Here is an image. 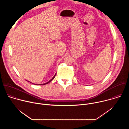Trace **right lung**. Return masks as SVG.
I'll return each instance as SVG.
<instances>
[{
  "label": "right lung",
  "instance_id": "1",
  "mask_svg": "<svg viewBox=\"0 0 129 129\" xmlns=\"http://www.w3.org/2000/svg\"><path fill=\"white\" fill-rule=\"evenodd\" d=\"M56 74H55V75L53 76V78H52V79H51L49 81H48V82H47L46 83H44V84H41V85H45V84H47L49 83V82H51V81H52V80L54 78V77H55V76H56ZM30 83H31V82H30ZM32 84H33V83H32ZM35 85H36V84H35ZM36 85H37V84H36Z\"/></svg>",
  "mask_w": 129,
  "mask_h": 129
}]
</instances>
